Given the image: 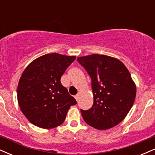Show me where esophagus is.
I'll return each mask as SVG.
<instances>
[{"instance_id":"obj_1","label":"esophagus","mask_w":155,"mask_h":155,"mask_svg":"<svg viewBox=\"0 0 155 155\" xmlns=\"http://www.w3.org/2000/svg\"><path fill=\"white\" fill-rule=\"evenodd\" d=\"M74 97H75V99L76 100V101H78V99H79V95H76L74 96Z\"/></svg>"}]
</instances>
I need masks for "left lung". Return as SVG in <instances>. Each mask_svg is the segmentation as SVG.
<instances>
[{"label":"left lung","mask_w":155,"mask_h":155,"mask_svg":"<svg viewBox=\"0 0 155 155\" xmlns=\"http://www.w3.org/2000/svg\"><path fill=\"white\" fill-rule=\"evenodd\" d=\"M77 61L91 78L94 97L92 108L81 109L84 120L97 130L117 125L136 98V87L129 71L120 60L104 54L80 57Z\"/></svg>","instance_id":"obj_1"}]
</instances>
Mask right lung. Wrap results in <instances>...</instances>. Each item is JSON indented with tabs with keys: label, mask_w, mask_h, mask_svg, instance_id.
Segmentation results:
<instances>
[{
	"label": "right lung",
	"mask_w": 155,
	"mask_h": 155,
	"mask_svg": "<svg viewBox=\"0 0 155 155\" xmlns=\"http://www.w3.org/2000/svg\"><path fill=\"white\" fill-rule=\"evenodd\" d=\"M76 59L51 53L33 60L23 71L17 87V100L23 114L32 124L44 129L58 127L76 104L60 82L67 68Z\"/></svg>",
	"instance_id": "1"
}]
</instances>
